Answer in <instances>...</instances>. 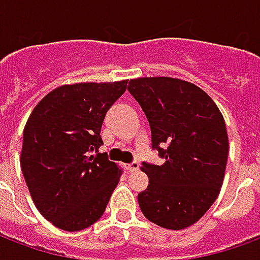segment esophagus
Wrapping results in <instances>:
<instances>
[{
  "label": "esophagus",
  "mask_w": 260,
  "mask_h": 260,
  "mask_svg": "<svg viewBox=\"0 0 260 260\" xmlns=\"http://www.w3.org/2000/svg\"><path fill=\"white\" fill-rule=\"evenodd\" d=\"M125 169L128 170L129 173H134V171H136V170L139 169V163H138V161H134V163L131 164H125Z\"/></svg>",
  "instance_id": "obj_1"
}]
</instances>
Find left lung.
Returning a JSON list of instances; mask_svg holds the SVG:
<instances>
[{
  "mask_svg": "<svg viewBox=\"0 0 260 260\" xmlns=\"http://www.w3.org/2000/svg\"><path fill=\"white\" fill-rule=\"evenodd\" d=\"M128 90L152 129L161 166L143 163L149 185L138 195L142 213L163 229L196 223L217 199L224 180L229 136L220 110L201 87L157 76L131 79Z\"/></svg>",
  "mask_w": 260,
  "mask_h": 260,
  "instance_id": "1",
  "label": "left lung"
}]
</instances>
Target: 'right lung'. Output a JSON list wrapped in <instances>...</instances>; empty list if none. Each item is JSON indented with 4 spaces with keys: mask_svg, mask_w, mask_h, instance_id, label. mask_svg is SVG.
<instances>
[{
    "mask_svg": "<svg viewBox=\"0 0 260 260\" xmlns=\"http://www.w3.org/2000/svg\"><path fill=\"white\" fill-rule=\"evenodd\" d=\"M128 80L59 86L43 97L23 129L20 167L37 210L55 227L80 231L102 217L122 170L103 145L106 114Z\"/></svg>",
    "mask_w": 260,
    "mask_h": 260,
    "instance_id": "1",
    "label": "right lung"
}]
</instances>
